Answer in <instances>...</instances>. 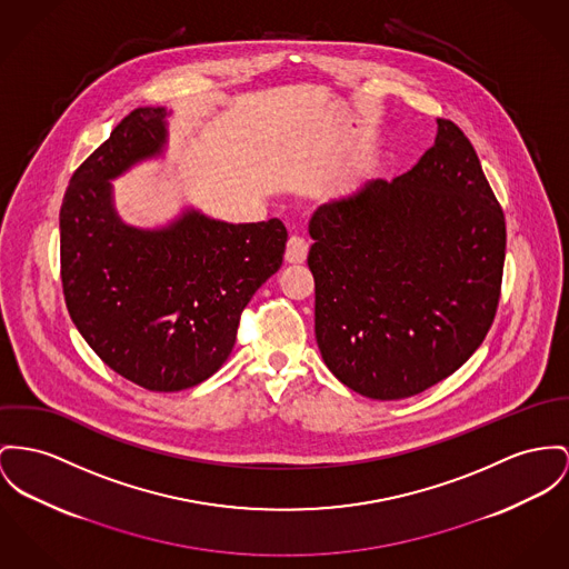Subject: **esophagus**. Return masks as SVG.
<instances>
[{
  "mask_svg": "<svg viewBox=\"0 0 569 569\" xmlns=\"http://www.w3.org/2000/svg\"><path fill=\"white\" fill-rule=\"evenodd\" d=\"M308 257V241L300 237V234H291L289 241H287V252H284V259L287 263H303Z\"/></svg>",
  "mask_w": 569,
  "mask_h": 569,
  "instance_id": "esophagus-1",
  "label": "esophagus"
}]
</instances>
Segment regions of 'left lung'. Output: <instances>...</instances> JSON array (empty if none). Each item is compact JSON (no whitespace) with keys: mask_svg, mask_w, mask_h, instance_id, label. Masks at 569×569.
Instances as JSON below:
<instances>
[{"mask_svg":"<svg viewBox=\"0 0 569 569\" xmlns=\"http://www.w3.org/2000/svg\"><path fill=\"white\" fill-rule=\"evenodd\" d=\"M315 337L328 369L369 399H406L455 373L483 342L500 300L505 213L463 131L395 181L319 207Z\"/></svg>","mask_w":569,"mask_h":569,"instance_id":"8db88e82","label":"left lung"}]
</instances>
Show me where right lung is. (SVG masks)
I'll return each instance as SVG.
<instances>
[{
    "mask_svg": "<svg viewBox=\"0 0 569 569\" xmlns=\"http://www.w3.org/2000/svg\"><path fill=\"white\" fill-rule=\"evenodd\" d=\"M163 110L138 108L71 177L60 209V278L79 335L147 390L211 378L237 339L243 308L282 266L280 220L227 224L186 213L163 230L124 227L110 181L161 151Z\"/></svg>",
    "mask_w": 569,
    "mask_h": 569,
    "instance_id": "1",
    "label": "right lung"
}]
</instances>
